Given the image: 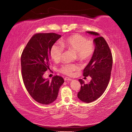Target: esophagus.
<instances>
[{
    "instance_id": "1",
    "label": "esophagus",
    "mask_w": 132,
    "mask_h": 132,
    "mask_svg": "<svg viewBox=\"0 0 132 132\" xmlns=\"http://www.w3.org/2000/svg\"><path fill=\"white\" fill-rule=\"evenodd\" d=\"M64 80H70V81H71V80H72L71 78H69V77H66L64 78Z\"/></svg>"
}]
</instances>
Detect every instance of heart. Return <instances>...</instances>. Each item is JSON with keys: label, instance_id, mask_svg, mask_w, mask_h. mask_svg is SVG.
<instances>
[{"label": "heart", "instance_id": "b5f03b06", "mask_svg": "<svg viewBox=\"0 0 132 132\" xmlns=\"http://www.w3.org/2000/svg\"><path fill=\"white\" fill-rule=\"evenodd\" d=\"M60 44H54L50 49V54L53 60L58 62L61 60L64 48L75 52V57L80 62H86L90 59L95 52V45L92 40L78 33L73 34L69 37L62 39ZM79 69L78 66L73 63H65L59 68L61 73L71 76Z\"/></svg>", "mask_w": 132, "mask_h": 132}]
</instances>
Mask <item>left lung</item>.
Wrapping results in <instances>:
<instances>
[{"instance_id": "1", "label": "left lung", "mask_w": 132, "mask_h": 132, "mask_svg": "<svg viewBox=\"0 0 132 132\" xmlns=\"http://www.w3.org/2000/svg\"><path fill=\"white\" fill-rule=\"evenodd\" d=\"M87 32L96 36L94 39V53L83 70V76H89L92 80L85 84L84 80L79 79L81 87L77 96L81 101L89 103L98 99L107 88L111 77L113 59L111 50L104 38L96 32Z\"/></svg>"}]
</instances>
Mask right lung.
<instances>
[{
    "label": "right lung",
    "instance_id": "1",
    "mask_svg": "<svg viewBox=\"0 0 132 132\" xmlns=\"http://www.w3.org/2000/svg\"><path fill=\"white\" fill-rule=\"evenodd\" d=\"M61 37L55 33H36L21 54V75L24 86L32 98L40 104L54 102L64 82L59 76L51 80L43 78L45 72L49 69L50 49Z\"/></svg>",
    "mask_w": 132,
    "mask_h": 132
}]
</instances>
